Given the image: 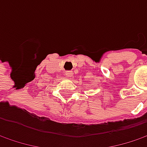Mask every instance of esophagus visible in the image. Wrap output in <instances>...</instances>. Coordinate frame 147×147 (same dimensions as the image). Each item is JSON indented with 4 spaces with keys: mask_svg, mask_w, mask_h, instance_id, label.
I'll list each match as a JSON object with an SVG mask.
<instances>
[{
    "mask_svg": "<svg viewBox=\"0 0 147 147\" xmlns=\"http://www.w3.org/2000/svg\"><path fill=\"white\" fill-rule=\"evenodd\" d=\"M65 74L67 75V77H71V76H72V71H67L65 72Z\"/></svg>",
    "mask_w": 147,
    "mask_h": 147,
    "instance_id": "obj_1",
    "label": "esophagus"
}]
</instances>
